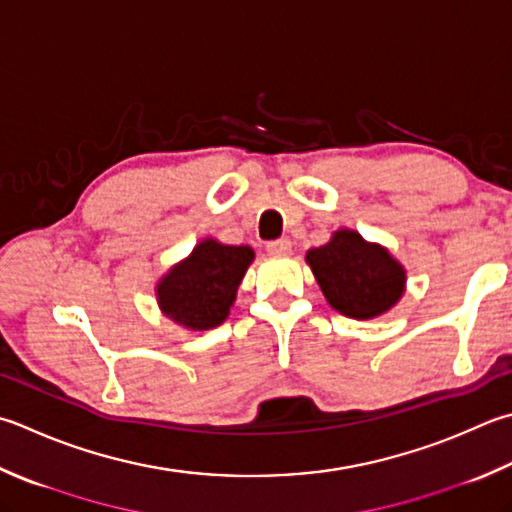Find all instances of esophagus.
Masks as SVG:
<instances>
[{"mask_svg": "<svg viewBox=\"0 0 512 512\" xmlns=\"http://www.w3.org/2000/svg\"><path fill=\"white\" fill-rule=\"evenodd\" d=\"M269 254H276V256H287L292 254V240L289 238H278V240H269L265 245Z\"/></svg>", "mask_w": 512, "mask_h": 512, "instance_id": "34e87169", "label": "esophagus"}]
</instances>
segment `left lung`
Returning a JSON list of instances; mask_svg holds the SVG:
<instances>
[{
  "instance_id": "obj_1",
  "label": "left lung",
  "mask_w": 512,
  "mask_h": 512,
  "mask_svg": "<svg viewBox=\"0 0 512 512\" xmlns=\"http://www.w3.org/2000/svg\"><path fill=\"white\" fill-rule=\"evenodd\" d=\"M307 263L336 312L372 318L399 301L406 272L388 249L370 245L350 229L336 231L323 247L307 252Z\"/></svg>"
}]
</instances>
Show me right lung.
I'll return each instance as SVG.
<instances>
[{"mask_svg": "<svg viewBox=\"0 0 512 512\" xmlns=\"http://www.w3.org/2000/svg\"><path fill=\"white\" fill-rule=\"evenodd\" d=\"M252 260V247L202 240L187 260L160 281L162 312L191 330L220 325L234 305L238 285Z\"/></svg>", "mask_w": 512, "mask_h": 512, "instance_id": "add662e5", "label": "right lung"}]
</instances>
